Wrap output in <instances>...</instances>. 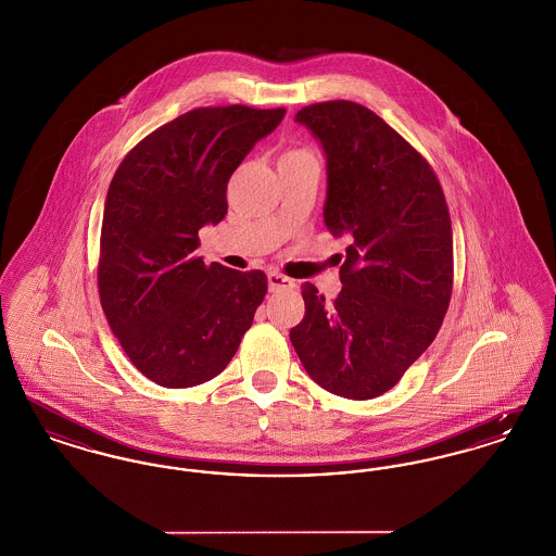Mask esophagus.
I'll return each mask as SVG.
<instances>
[{
  "label": "esophagus",
  "instance_id": "obj_1",
  "mask_svg": "<svg viewBox=\"0 0 556 556\" xmlns=\"http://www.w3.org/2000/svg\"><path fill=\"white\" fill-rule=\"evenodd\" d=\"M293 288V281H291L290 277H286V275H281V273H268V290L270 291H279V290H290Z\"/></svg>",
  "mask_w": 556,
  "mask_h": 556
}]
</instances>
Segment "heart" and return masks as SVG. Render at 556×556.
<instances>
[{
    "instance_id": "1",
    "label": "heart",
    "mask_w": 556,
    "mask_h": 556,
    "mask_svg": "<svg viewBox=\"0 0 556 556\" xmlns=\"http://www.w3.org/2000/svg\"><path fill=\"white\" fill-rule=\"evenodd\" d=\"M288 154H302V152H288ZM288 154H286V156H288Z\"/></svg>"
}]
</instances>
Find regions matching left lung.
Listing matches in <instances>:
<instances>
[{
	"label": "left lung",
	"instance_id": "1",
	"mask_svg": "<svg viewBox=\"0 0 556 556\" xmlns=\"http://www.w3.org/2000/svg\"><path fill=\"white\" fill-rule=\"evenodd\" d=\"M295 123L327 159L325 227L348 238L329 304L302 283L304 318L290 340L304 369L336 396L392 390L438 336L452 293V227L427 160L369 108L323 102Z\"/></svg>",
	"mask_w": 556,
	"mask_h": 556
}]
</instances>
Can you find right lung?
<instances>
[{
    "instance_id": "obj_1",
    "label": "right lung",
    "mask_w": 556,
    "mask_h": 556,
    "mask_svg": "<svg viewBox=\"0 0 556 556\" xmlns=\"http://www.w3.org/2000/svg\"><path fill=\"white\" fill-rule=\"evenodd\" d=\"M286 110L198 108L141 139L108 187L98 286L108 325L162 388L223 372L265 300L263 270L204 265L198 231L227 214V184Z\"/></svg>"
}]
</instances>
